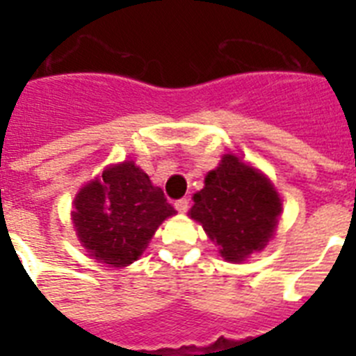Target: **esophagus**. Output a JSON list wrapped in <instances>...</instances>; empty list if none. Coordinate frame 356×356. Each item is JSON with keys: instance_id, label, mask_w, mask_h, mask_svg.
Wrapping results in <instances>:
<instances>
[{"instance_id": "1", "label": "esophagus", "mask_w": 356, "mask_h": 356, "mask_svg": "<svg viewBox=\"0 0 356 356\" xmlns=\"http://www.w3.org/2000/svg\"><path fill=\"white\" fill-rule=\"evenodd\" d=\"M175 205H176V210H178V212H181V213L187 212V210H188V197H181V200L176 201Z\"/></svg>"}]
</instances>
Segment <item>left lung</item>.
<instances>
[{"label": "left lung", "instance_id": "8db88e82", "mask_svg": "<svg viewBox=\"0 0 356 356\" xmlns=\"http://www.w3.org/2000/svg\"><path fill=\"white\" fill-rule=\"evenodd\" d=\"M282 212L273 185L235 155L222 156L210 171L205 187L194 194L191 217L203 225L228 262H242L264 250Z\"/></svg>", "mask_w": 356, "mask_h": 356}]
</instances>
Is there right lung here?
I'll return each mask as SVG.
<instances>
[{"mask_svg": "<svg viewBox=\"0 0 356 356\" xmlns=\"http://www.w3.org/2000/svg\"><path fill=\"white\" fill-rule=\"evenodd\" d=\"M175 213L162 188L153 187L143 169L122 162L78 193L72 222L90 257L124 267L139 259L159 225Z\"/></svg>", "mask_w": 356, "mask_h": 356, "instance_id": "add662e5", "label": "right lung"}]
</instances>
